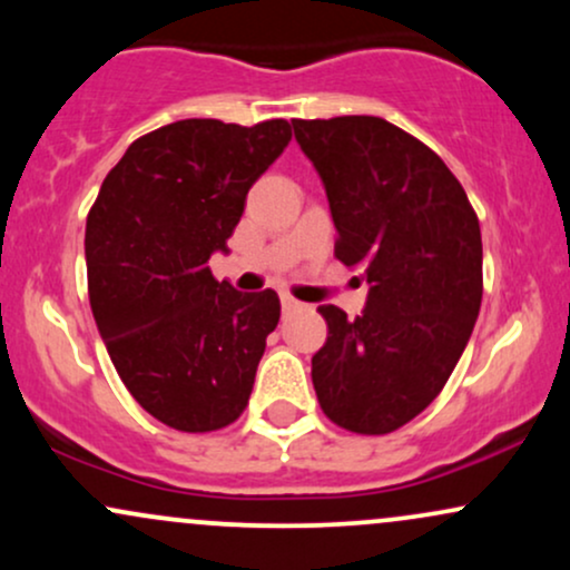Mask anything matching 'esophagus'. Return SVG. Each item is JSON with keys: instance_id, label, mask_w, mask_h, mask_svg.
Returning <instances> with one entry per match:
<instances>
[{"instance_id": "esophagus-1", "label": "esophagus", "mask_w": 570, "mask_h": 570, "mask_svg": "<svg viewBox=\"0 0 570 570\" xmlns=\"http://www.w3.org/2000/svg\"><path fill=\"white\" fill-rule=\"evenodd\" d=\"M281 307H284V313H292V311H297L299 303L294 297H289V294H281Z\"/></svg>"}]
</instances>
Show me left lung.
Masks as SVG:
<instances>
[{"label":"left lung","mask_w":570,"mask_h":570,"mask_svg":"<svg viewBox=\"0 0 570 570\" xmlns=\"http://www.w3.org/2000/svg\"><path fill=\"white\" fill-rule=\"evenodd\" d=\"M322 176L335 257L364 267L362 316L322 305L330 335L313 356L324 415L353 434L402 429L440 396L482 303V235L440 155L383 117L292 120Z\"/></svg>","instance_id":"1"}]
</instances>
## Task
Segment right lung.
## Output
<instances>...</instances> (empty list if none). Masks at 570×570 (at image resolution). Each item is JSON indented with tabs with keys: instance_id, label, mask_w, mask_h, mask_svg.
Returning a JSON list of instances; mask_svg holds the SVG:
<instances>
[{
	"instance_id": "add662e5",
	"label": "right lung",
	"mask_w": 570,
	"mask_h": 570,
	"mask_svg": "<svg viewBox=\"0 0 570 570\" xmlns=\"http://www.w3.org/2000/svg\"><path fill=\"white\" fill-rule=\"evenodd\" d=\"M292 139L286 120H179L141 136L107 174L85 225L98 332L130 396L187 434L246 410L278 294L235 292L208 257L227 252L246 193Z\"/></svg>"
}]
</instances>
